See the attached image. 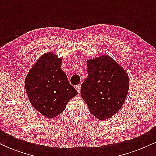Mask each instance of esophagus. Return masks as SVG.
Instances as JSON below:
<instances>
[{
    "mask_svg": "<svg viewBox=\"0 0 156 156\" xmlns=\"http://www.w3.org/2000/svg\"><path fill=\"white\" fill-rule=\"evenodd\" d=\"M76 89L77 92H78V93H80V84H78V85L76 86Z\"/></svg>",
    "mask_w": 156,
    "mask_h": 156,
    "instance_id": "esophagus-1",
    "label": "esophagus"
}]
</instances>
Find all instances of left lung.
Listing matches in <instances>:
<instances>
[{
	"label": "left lung",
	"mask_w": 156,
	"mask_h": 156,
	"mask_svg": "<svg viewBox=\"0 0 156 156\" xmlns=\"http://www.w3.org/2000/svg\"><path fill=\"white\" fill-rule=\"evenodd\" d=\"M88 78L80 87V95L89 112L105 120L119 112L129 89L128 73L108 55L87 61Z\"/></svg>",
	"instance_id": "left-lung-1"
}]
</instances>
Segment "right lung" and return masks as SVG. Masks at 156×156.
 Segmentation results:
<instances>
[{
	"label": "right lung",
	"instance_id": "right-lung-1",
	"mask_svg": "<svg viewBox=\"0 0 156 156\" xmlns=\"http://www.w3.org/2000/svg\"><path fill=\"white\" fill-rule=\"evenodd\" d=\"M62 58L53 51L44 53L28 71L25 87L32 106L48 118L63 112L78 94L61 68Z\"/></svg>",
	"mask_w": 156,
	"mask_h": 156
}]
</instances>
